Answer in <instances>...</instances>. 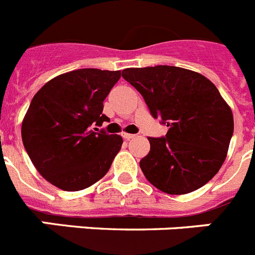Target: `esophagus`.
<instances>
[{
  "mask_svg": "<svg viewBox=\"0 0 255 255\" xmlns=\"http://www.w3.org/2000/svg\"><path fill=\"white\" fill-rule=\"evenodd\" d=\"M123 138L125 139V140H130V139L135 138L134 134H129V132H123Z\"/></svg>",
  "mask_w": 255,
  "mask_h": 255,
  "instance_id": "34e87169",
  "label": "esophagus"
}]
</instances>
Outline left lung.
<instances>
[{
	"label": "left lung",
	"mask_w": 255,
	"mask_h": 255,
	"mask_svg": "<svg viewBox=\"0 0 255 255\" xmlns=\"http://www.w3.org/2000/svg\"><path fill=\"white\" fill-rule=\"evenodd\" d=\"M123 78L143 96L154 119L170 128L166 138H148L139 164L163 193L188 194L206 185L226 159L234 132L233 111L216 85L188 69L167 65L129 67Z\"/></svg>",
	"instance_id": "8db88e82"
}]
</instances>
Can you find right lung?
I'll return each mask as SVG.
<instances>
[{
  "mask_svg": "<svg viewBox=\"0 0 255 255\" xmlns=\"http://www.w3.org/2000/svg\"><path fill=\"white\" fill-rule=\"evenodd\" d=\"M120 78L119 70H74L51 79L33 97L21 139L34 167L52 185L83 190L108 172L123 138L94 132L91 126L110 121L102 114L103 101Z\"/></svg>",
  "mask_w": 255,
  "mask_h": 255,
  "instance_id": "1",
  "label": "right lung"
}]
</instances>
